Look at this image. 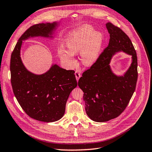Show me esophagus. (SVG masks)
<instances>
[{"label":"esophagus","mask_w":152,"mask_h":152,"mask_svg":"<svg viewBox=\"0 0 152 152\" xmlns=\"http://www.w3.org/2000/svg\"><path fill=\"white\" fill-rule=\"evenodd\" d=\"M75 76H76V80L78 81L79 79H80V77H81V74H80V72L78 71H76V72H75Z\"/></svg>","instance_id":"obj_1"}]
</instances>
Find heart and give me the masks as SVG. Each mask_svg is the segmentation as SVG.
Segmentation results:
<instances>
[{"label": "heart", "instance_id": "obj_1", "mask_svg": "<svg viewBox=\"0 0 152 152\" xmlns=\"http://www.w3.org/2000/svg\"><path fill=\"white\" fill-rule=\"evenodd\" d=\"M103 37L100 33H96L91 26H84L69 34L66 38L65 45L69 50L60 48L58 53L61 60L70 65L75 64L74 53L81 52V60L87 66L94 64L98 59Z\"/></svg>", "mask_w": 152, "mask_h": 152}]
</instances>
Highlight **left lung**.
I'll return each instance as SVG.
<instances>
[{
	"label": "left lung",
	"mask_w": 152,
	"mask_h": 152,
	"mask_svg": "<svg viewBox=\"0 0 152 152\" xmlns=\"http://www.w3.org/2000/svg\"><path fill=\"white\" fill-rule=\"evenodd\" d=\"M106 26L110 34L108 47L78 81L84 92L86 113L96 122L108 121L122 113L135 90L138 77L137 54L130 39L112 23ZM121 50L131 55L132 62L123 77H118L111 72L109 64L112 56Z\"/></svg>",
	"instance_id": "1"
}]
</instances>
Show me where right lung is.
<instances>
[{
  "instance_id": "add662e5",
  "label": "right lung",
  "mask_w": 152,
  "mask_h": 152,
  "mask_svg": "<svg viewBox=\"0 0 152 152\" xmlns=\"http://www.w3.org/2000/svg\"><path fill=\"white\" fill-rule=\"evenodd\" d=\"M56 22L31 26L18 39L11 53V83L15 96L30 118L40 121L54 122L64 116L70 93L77 85L75 71L53 65L41 75L30 72L20 58L22 40L29 37H52Z\"/></svg>"
}]
</instances>
